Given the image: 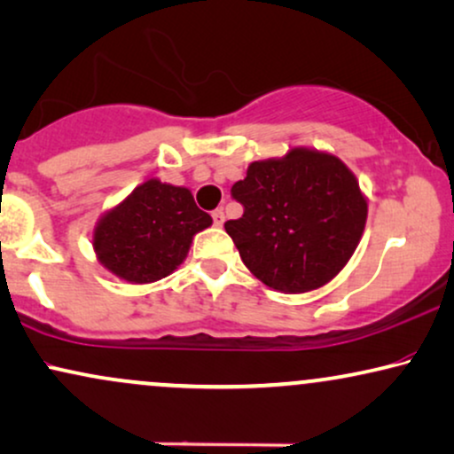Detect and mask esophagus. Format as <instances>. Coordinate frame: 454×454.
Segmentation results:
<instances>
[{
    "instance_id": "34e87169",
    "label": "esophagus",
    "mask_w": 454,
    "mask_h": 454,
    "mask_svg": "<svg viewBox=\"0 0 454 454\" xmlns=\"http://www.w3.org/2000/svg\"><path fill=\"white\" fill-rule=\"evenodd\" d=\"M211 217H214V223H215V226H222L223 220H226V215H223V211H222V209H215L214 214H211Z\"/></svg>"
}]
</instances>
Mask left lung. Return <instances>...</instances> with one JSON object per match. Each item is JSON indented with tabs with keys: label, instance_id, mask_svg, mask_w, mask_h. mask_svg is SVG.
Wrapping results in <instances>:
<instances>
[{
	"label": "left lung",
	"instance_id": "left-lung-1",
	"mask_svg": "<svg viewBox=\"0 0 454 454\" xmlns=\"http://www.w3.org/2000/svg\"><path fill=\"white\" fill-rule=\"evenodd\" d=\"M232 197L245 214L223 228L249 272L280 294H308L335 278L363 239L369 214L348 165L306 146L254 160Z\"/></svg>",
	"mask_w": 454,
	"mask_h": 454
}]
</instances>
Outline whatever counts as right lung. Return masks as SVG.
Instances as JSON below:
<instances>
[{"label": "right lung", "instance_id": "obj_1", "mask_svg": "<svg viewBox=\"0 0 454 454\" xmlns=\"http://www.w3.org/2000/svg\"><path fill=\"white\" fill-rule=\"evenodd\" d=\"M211 222L188 188L151 177L100 215L91 245L114 277L148 285L169 277L186 260L194 234Z\"/></svg>", "mask_w": 454, "mask_h": 454}]
</instances>
